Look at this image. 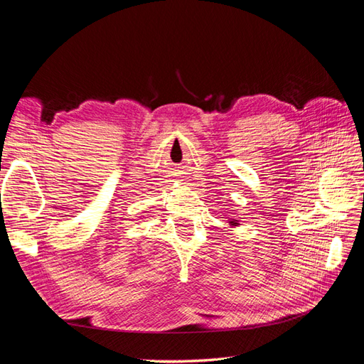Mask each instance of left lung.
Here are the masks:
<instances>
[{"label":"left lung","instance_id":"8db88e82","mask_svg":"<svg viewBox=\"0 0 364 364\" xmlns=\"http://www.w3.org/2000/svg\"><path fill=\"white\" fill-rule=\"evenodd\" d=\"M229 225H230V226H238L240 223H238V220H234V218H232V220H230V222H229Z\"/></svg>","mask_w":364,"mask_h":364}]
</instances>
